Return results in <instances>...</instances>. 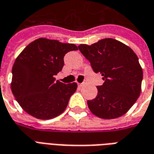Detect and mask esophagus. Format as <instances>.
Here are the masks:
<instances>
[{
  "label": "esophagus",
  "mask_w": 154,
  "mask_h": 154,
  "mask_svg": "<svg viewBox=\"0 0 154 154\" xmlns=\"http://www.w3.org/2000/svg\"><path fill=\"white\" fill-rule=\"evenodd\" d=\"M85 85V83H80V84H78V86L79 87H82V86H84Z\"/></svg>",
  "instance_id": "34e87169"
}]
</instances>
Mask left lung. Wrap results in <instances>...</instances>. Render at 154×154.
<instances>
[{
	"label": "left lung",
	"mask_w": 154,
	"mask_h": 154,
	"mask_svg": "<svg viewBox=\"0 0 154 154\" xmlns=\"http://www.w3.org/2000/svg\"><path fill=\"white\" fill-rule=\"evenodd\" d=\"M78 48L105 81L97 87V97L87 101L91 112L106 119L128 112L141 93L143 69L135 53L114 38H103L91 45L80 44Z\"/></svg>",
	"instance_id": "obj_1"
}]
</instances>
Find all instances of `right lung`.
<instances>
[{
  "label": "right lung",
  "instance_id": "1",
  "mask_svg": "<svg viewBox=\"0 0 154 154\" xmlns=\"http://www.w3.org/2000/svg\"><path fill=\"white\" fill-rule=\"evenodd\" d=\"M77 49L73 44L39 38L19 54L12 67L11 87L26 113L36 119H50L65 110L77 84L65 85L55 81L54 76L62 71L64 55Z\"/></svg>",
  "mask_w": 154,
  "mask_h": 154
}]
</instances>
